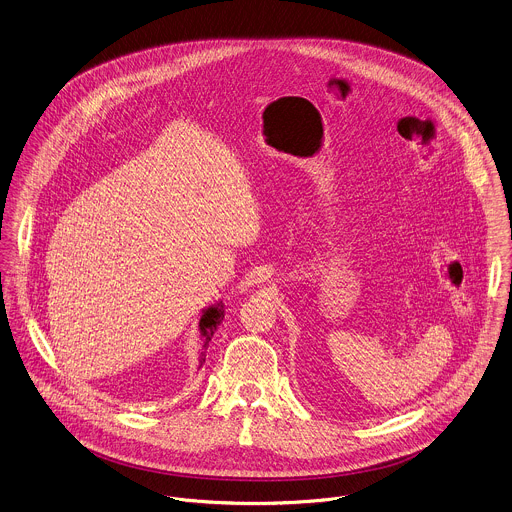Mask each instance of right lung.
<instances>
[{
    "mask_svg": "<svg viewBox=\"0 0 512 512\" xmlns=\"http://www.w3.org/2000/svg\"><path fill=\"white\" fill-rule=\"evenodd\" d=\"M223 316H225L223 301H217L215 305L202 310V318H200V324H198L200 326V334H202V342H204L202 344V354H200V368H202V364L205 362V350H207V346L211 342V336L217 330V326L221 324Z\"/></svg>",
    "mask_w": 512,
    "mask_h": 512,
    "instance_id": "right-lung-1",
    "label": "right lung"
}]
</instances>
